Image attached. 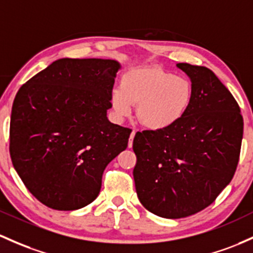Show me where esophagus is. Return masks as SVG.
<instances>
[{"label":"esophagus","mask_w":253,"mask_h":253,"mask_svg":"<svg viewBox=\"0 0 253 253\" xmlns=\"http://www.w3.org/2000/svg\"><path fill=\"white\" fill-rule=\"evenodd\" d=\"M134 135H135V131H134V129H133V131L131 132V135H129V141H128V148H132V145H133V138H134Z\"/></svg>","instance_id":"esophagus-1"}]
</instances>
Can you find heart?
<instances>
[{"label": "heart", "instance_id": "obj_1", "mask_svg": "<svg viewBox=\"0 0 253 253\" xmlns=\"http://www.w3.org/2000/svg\"><path fill=\"white\" fill-rule=\"evenodd\" d=\"M112 105L120 118H128L138 104L137 118L144 127L163 131L182 119L192 101V86L171 72L146 66L129 69L121 77L120 88L112 92Z\"/></svg>", "mask_w": 253, "mask_h": 253}]
</instances>
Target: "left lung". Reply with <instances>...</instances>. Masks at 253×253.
<instances>
[{"instance_id":"left-lung-1","label":"left lung","mask_w":253,"mask_h":253,"mask_svg":"<svg viewBox=\"0 0 253 253\" xmlns=\"http://www.w3.org/2000/svg\"><path fill=\"white\" fill-rule=\"evenodd\" d=\"M176 67L192 82L188 110L174 126L133 139L138 198L165 218L187 217L217 198L237 170L244 132L239 104L211 69Z\"/></svg>"}]
</instances>
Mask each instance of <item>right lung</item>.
<instances>
[{"label":"right lung","mask_w":253,"mask_h":253,"mask_svg":"<svg viewBox=\"0 0 253 253\" xmlns=\"http://www.w3.org/2000/svg\"><path fill=\"white\" fill-rule=\"evenodd\" d=\"M119 68L114 60L60 59L19 88L10 158L48 208L67 211L92 203L105 167L127 148L132 129L107 119Z\"/></svg>","instance_id":"1"}]
</instances>
